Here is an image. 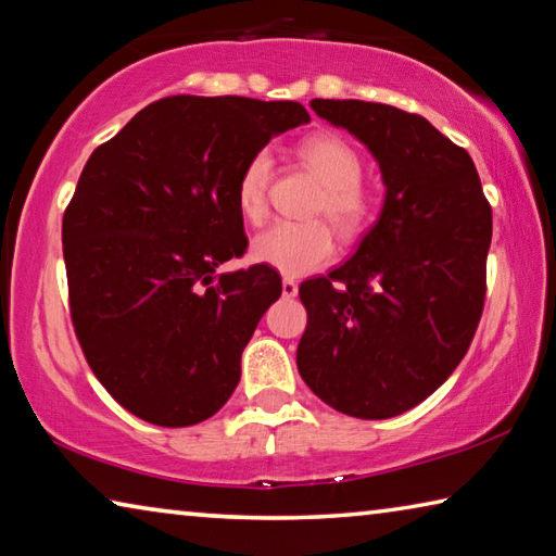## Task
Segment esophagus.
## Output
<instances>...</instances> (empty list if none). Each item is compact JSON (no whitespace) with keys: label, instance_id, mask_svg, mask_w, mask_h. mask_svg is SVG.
Wrapping results in <instances>:
<instances>
[{"label":"esophagus","instance_id":"1","mask_svg":"<svg viewBox=\"0 0 556 556\" xmlns=\"http://www.w3.org/2000/svg\"><path fill=\"white\" fill-rule=\"evenodd\" d=\"M281 294H285L287 299H294L299 294V285L294 279H285L281 281Z\"/></svg>","mask_w":556,"mask_h":556}]
</instances>
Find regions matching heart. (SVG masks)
Wrapping results in <instances>:
<instances>
[{
    "label": "heart",
    "instance_id": "1",
    "mask_svg": "<svg viewBox=\"0 0 556 556\" xmlns=\"http://www.w3.org/2000/svg\"><path fill=\"white\" fill-rule=\"evenodd\" d=\"M299 156L321 178L324 188L308 205L306 223H277L252 240V260L287 277H304L333 257V232L355 238L372 218V195L361 184L363 162L338 135H314L299 144ZM271 156L257 152L244 164L235 188V203L244 223L260 225L269 213Z\"/></svg>",
    "mask_w": 556,
    "mask_h": 556
}]
</instances>
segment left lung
Wrapping results in <instances>:
<instances>
[{
  "label": "left lung",
  "mask_w": 556,
  "mask_h": 556,
  "mask_svg": "<svg viewBox=\"0 0 556 556\" xmlns=\"http://www.w3.org/2000/svg\"><path fill=\"white\" fill-rule=\"evenodd\" d=\"M378 159L388 186L355 255L299 287L308 324L299 372L328 407L390 419L464 361L485 304L491 203L464 147L382 102L312 100Z\"/></svg>",
  "instance_id": "obj_1"
}]
</instances>
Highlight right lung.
<instances>
[{"label": "right lung", "mask_w": 556, "mask_h": 556, "mask_svg": "<svg viewBox=\"0 0 556 556\" xmlns=\"http://www.w3.org/2000/svg\"><path fill=\"white\" fill-rule=\"evenodd\" d=\"M308 122L299 102L162 98L90 154L63 213L68 301L83 355L112 397L159 427L213 417L281 294L248 248L235 188L271 137Z\"/></svg>", "instance_id": "add662e5"}]
</instances>
